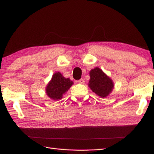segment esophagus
Here are the masks:
<instances>
[{
  "label": "esophagus",
  "mask_w": 154,
  "mask_h": 154,
  "mask_svg": "<svg viewBox=\"0 0 154 154\" xmlns=\"http://www.w3.org/2000/svg\"><path fill=\"white\" fill-rule=\"evenodd\" d=\"M77 82L80 84H84L85 83V81H84V79H81L79 80Z\"/></svg>",
  "instance_id": "esophagus-1"
}]
</instances>
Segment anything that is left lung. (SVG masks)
I'll return each mask as SVG.
<instances>
[{
    "mask_svg": "<svg viewBox=\"0 0 154 154\" xmlns=\"http://www.w3.org/2000/svg\"><path fill=\"white\" fill-rule=\"evenodd\" d=\"M90 80L88 87L92 92L101 98H106L109 96L114 88V83L109 76L96 67L89 72Z\"/></svg>",
    "mask_w": 154,
    "mask_h": 154,
    "instance_id": "obj_1",
    "label": "left lung"
}]
</instances>
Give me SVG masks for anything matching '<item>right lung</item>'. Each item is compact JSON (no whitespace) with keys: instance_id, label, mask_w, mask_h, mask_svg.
<instances>
[{"instance_id":"obj_1","label":"right lung","mask_w":154,"mask_h":154,"mask_svg":"<svg viewBox=\"0 0 154 154\" xmlns=\"http://www.w3.org/2000/svg\"><path fill=\"white\" fill-rule=\"evenodd\" d=\"M73 85V82L69 78H65L62 73L56 72L53 74L51 80L46 87V93L53 100L62 99L63 95Z\"/></svg>"}]
</instances>
